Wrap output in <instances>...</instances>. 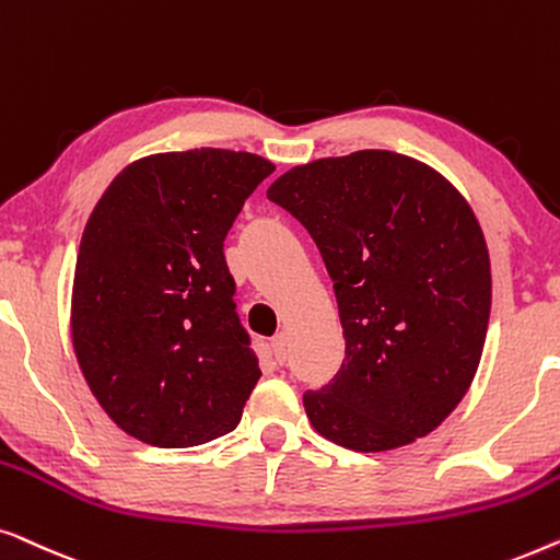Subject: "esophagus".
Returning <instances> with one entry per match:
<instances>
[{"mask_svg":"<svg viewBox=\"0 0 560 560\" xmlns=\"http://www.w3.org/2000/svg\"><path fill=\"white\" fill-rule=\"evenodd\" d=\"M271 350H273V358H277V362H287V355H289V335L287 332H279L277 337H273Z\"/></svg>","mask_w":560,"mask_h":560,"instance_id":"esophagus-1","label":"esophagus"}]
</instances>
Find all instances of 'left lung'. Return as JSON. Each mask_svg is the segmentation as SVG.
Wrapping results in <instances>:
<instances>
[{
	"label": "left lung",
	"instance_id": "1",
	"mask_svg": "<svg viewBox=\"0 0 560 560\" xmlns=\"http://www.w3.org/2000/svg\"><path fill=\"white\" fill-rule=\"evenodd\" d=\"M266 195L310 231L340 310L345 360L304 393L312 427L352 452L431 434L469 390L490 322V254L469 202L385 149L299 164Z\"/></svg>",
	"mask_w": 560,
	"mask_h": 560
}]
</instances>
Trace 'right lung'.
Wrapping results in <instances>:
<instances>
[{
	"label": "right lung",
	"mask_w": 560,
	"mask_h": 560,
	"mask_svg": "<svg viewBox=\"0 0 560 560\" xmlns=\"http://www.w3.org/2000/svg\"><path fill=\"white\" fill-rule=\"evenodd\" d=\"M271 172L264 156L231 149L152 154L93 208L70 329L85 383L129 436L185 448L238 427L261 370L223 241Z\"/></svg>",
	"instance_id": "obj_1"
}]
</instances>
